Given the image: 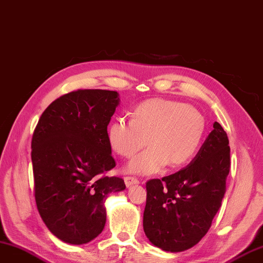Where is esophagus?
Returning <instances> with one entry per match:
<instances>
[{
  "mask_svg": "<svg viewBox=\"0 0 263 263\" xmlns=\"http://www.w3.org/2000/svg\"><path fill=\"white\" fill-rule=\"evenodd\" d=\"M125 184L127 187H130L133 185L139 184V181L137 178H134V177H125Z\"/></svg>",
  "mask_w": 263,
  "mask_h": 263,
  "instance_id": "1",
  "label": "esophagus"
}]
</instances>
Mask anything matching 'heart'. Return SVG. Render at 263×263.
<instances>
[{
    "instance_id": "1",
    "label": "heart",
    "mask_w": 263,
    "mask_h": 263,
    "mask_svg": "<svg viewBox=\"0 0 263 263\" xmlns=\"http://www.w3.org/2000/svg\"><path fill=\"white\" fill-rule=\"evenodd\" d=\"M204 130V118L196 109L178 101L153 99L138 104L132 111L130 121L116 118L106 137L112 151L124 158L136 154L147 139L151 146L132 159L126 171L152 175L169 162L179 167L192 160Z\"/></svg>"
}]
</instances>
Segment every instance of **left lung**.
Instances as JSON below:
<instances>
[{
  "label": "left lung",
  "mask_w": 263,
  "mask_h": 263,
  "mask_svg": "<svg viewBox=\"0 0 263 263\" xmlns=\"http://www.w3.org/2000/svg\"><path fill=\"white\" fill-rule=\"evenodd\" d=\"M229 167L227 134L216 121L184 169L146 183L143 227L149 242L167 252H183L199 243L221 206Z\"/></svg>",
  "instance_id": "8db88e82"
}]
</instances>
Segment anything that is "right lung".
I'll return each mask as SVG.
<instances>
[{
  "mask_svg": "<svg viewBox=\"0 0 263 263\" xmlns=\"http://www.w3.org/2000/svg\"><path fill=\"white\" fill-rule=\"evenodd\" d=\"M119 102L115 90L78 89L52 102L36 126V204L46 227L64 243L98 237L106 221V197L126 189L124 179L103 176L116 167L106 132Z\"/></svg>",
  "mask_w": 263,
  "mask_h": 263,
  "instance_id": "1",
  "label": "right lung"
}]
</instances>
